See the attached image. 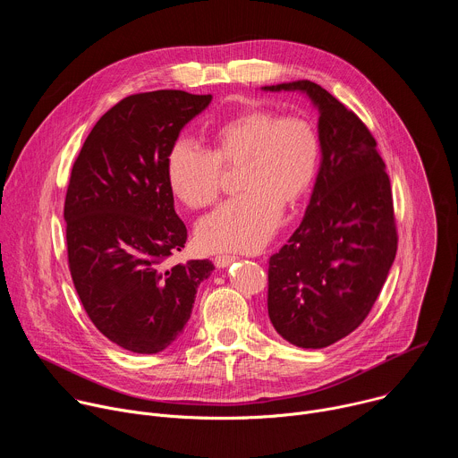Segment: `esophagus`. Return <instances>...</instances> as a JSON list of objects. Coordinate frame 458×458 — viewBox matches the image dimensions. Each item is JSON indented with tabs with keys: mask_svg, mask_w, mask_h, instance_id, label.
<instances>
[{
	"mask_svg": "<svg viewBox=\"0 0 458 458\" xmlns=\"http://www.w3.org/2000/svg\"><path fill=\"white\" fill-rule=\"evenodd\" d=\"M235 259H237L235 255H217L214 263H216L217 268H226V267H230L233 263Z\"/></svg>",
	"mask_w": 458,
	"mask_h": 458,
	"instance_id": "esophagus-1",
	"label": "esophagus"
}]
</instances>
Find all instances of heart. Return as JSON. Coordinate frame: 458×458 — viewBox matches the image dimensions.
<instances>
[{
    "mask_svg": "<svg viewBox=\"0 0 458 458\" xmlns=\"http://www.w3.org/2000/svg\"><path fill=\"white\" fill-rule=\"evenodd\" d=\"M318 159V134L308 121L251 108L216 128L212 152L177 140L166 157V179L182 205L203 208L217 199L221 165H241L242 193L205 216L195 239L208 251H255L279 228L283 205L293 207L310 191Z\"/></svg>",
    "mask_w": 458,
    "mask_h": 458,
    "instance_id": "b5f03b06",
    "label": "heart"
}]
</instances>
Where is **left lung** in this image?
<instances>
[{
    "label": "left lung",
    "mask_w": 458,
    "mask_h": 458,
    "mask_svg": "<svg viewBox=\"0 0 458 458\" xmlns=\"http://www.w3.org/2000/svg\"><path fill=\"white\" fill-rule=\"evenodd\" d=\"M302 92L318 110L320 166L302 223L268 268V315L299 348L350 335L375 304L397 253L386 165L366 124L308 80L263 87Z\"/></svg>",
    "instance_id": "left-lung-1"
}]
</instances>
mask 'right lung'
Segmentation results:
<instances>
[{"label":"right lung","instance_id":"add662e5","mask_svg":"<svg viewBox=\"0 0 458 458\" xmlns=\"http://www.w3.org/2000/svg\"><path fill=\"white\" fill-rule=\"evenodd\" d=\"M210 101L182 90L128 96L94 124L72 166L64 199L71 276L96 328L128 352L166 350L214 270L208 259L163 267L186 242L166 157Z\"/></svg>","mask_w":458,"mask_h":458}]
</instances>
